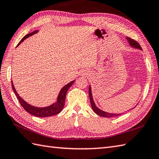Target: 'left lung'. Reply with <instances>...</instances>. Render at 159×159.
I'll list each match as a JSON object with an SVG mask.
<instances>
[{
  "label": "left lung",
  "mask_w": 159,
  "mask_h": 159,
  "mask_svg": "<svg viewBox=\"0 0 159 159\" xmlns=\"http://www.w3.org/2000/svg\"><path fill=\"white\" fill-rule=\"evenodd\" d=\"M126 39L127 40V41L129 42V45L131 47H134V48H135V49H139L140 50H142V47H140V45H139V43L137 41H135V40H133V39H131L130 38H128V37H126ZM89 98H90V102H91V107H92V109H93V111L95 113H96L98 115L100 116H102V117L111 118V117H115V116H120V115H121V114H122V113H119V114L108 113V112H106L105 111H103V110L98 108V107L96 106V105H95V102L93 101V96H92L91 87V86H89ZM135 107H134V108H135Z\"/></svg>",
  "instance_id": "8db88e82"
}]
</instances>
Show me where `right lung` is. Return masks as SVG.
<instances>
[{
	"label": "right lung",
	"instance_id": "1",
	"mask_svg": "<svg viewBox=\"0 0 159 159\" xmlns=\"http://www.w3.org/2000/svg\"><path fill=\"white\" fill-rule=\"evenodd\" d=\"M38 32H39V30H34V32L29 33V34L25 35L24 37L20 40V42L19 43V44H18L17 46L20 45V43L23 42L25 39L28 38L29 36H32L33 34H36V33H37ZM74 83H75V80H72V82L68 83L67 84H66L64 87H63L61 88V89L60 90V93H59V94H58L56 102H55L54 104H51L49 106L43 107H43L42 108H40V107H36V106L29 104L28 103H27L25 100H24V99L20 96L19 94L17 93L16 89H15V87L13 85V80H11L13 90L14 91L15 94H16L17 98L18 99V100H19V102L20 103L21 106L23 107L25 111L28 112L30 114H32V115L37 116V117H47V116H53V115H55V114H57L60 113L63 110V108H64V104H65L66 95V93H67V91L69 89V88L72 85V84Z\"/></svg>",
	"mask_w": 159,
	"mask_h": 159
}]
</instances>
